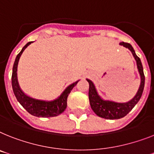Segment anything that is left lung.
Instances as JSON below:
<instances>
[{
	"mask_svg": "<svg viewBox=\"0 0 154 154\" xmlns=\"http://www.w3.org/2000/svg\"><path fill=\"white\" fill-rule=\"evenodd\" d=\"M120 45H123L125 48H128L131 52L134 59L136 60L137 68H138V71L140 75L141 83L135 96L131 101L125 103H119L104 100L98 95L94 84L93 83L92 81L86 79L87 82H89V85H90L89 86V100H90L91 109L94 112L95 114H97L98 116L108 119V120H117V119L124 117L127 114L129 113L131 111V109L134 107V105H136L138 101L140 100L143 90H144L145 75L140 58L135 54V52L131 44L120 42Z\"/></svg>",
	"mask_w": 154,
	"mask_h": 154,
	"instance_id": "1",
	"label": "left lung"
}]
</instances>
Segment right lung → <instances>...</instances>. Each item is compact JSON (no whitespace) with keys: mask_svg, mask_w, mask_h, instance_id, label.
Segmentation results:
<instances>
[{"mask_svg":"<svg viewBox=\"0 0 154 154\" xmlns=\"http://www.w3.org/2000/svg\"><path fill=\"white\" fill-rule=\"evenodd\" d=\"M32 43V42L26 43L24 45L20 53L16 56V60L14 62L13 68H12V75H11V86L13 90L14 94L16 96L17 101L20 103L29 113L38 117H53L57 116L62 113L67 108V99L68 94L72 91L75 86L78 83L79 81L69 85L63 91L60 97L53 101H43L38 99L33 98L26 94H25L20 89L17 79V67L20 58L22 55L23 52L25 50L26 47Z\"/></svg>","mask_w":154,"mask_h":154,"instance_id":"obj_1","label":"right lung"}]
</instances>
